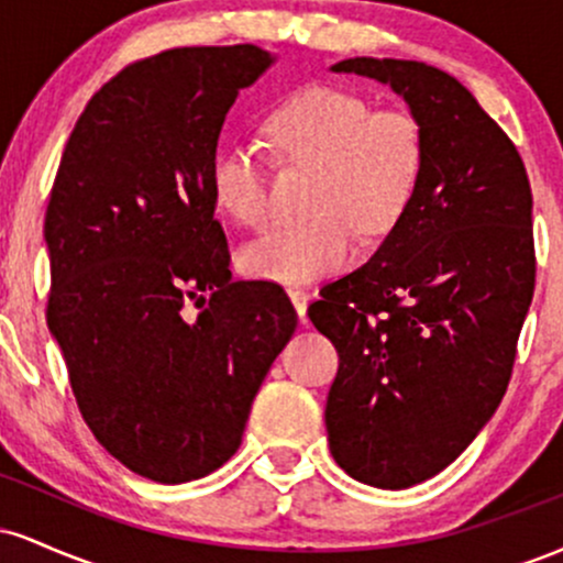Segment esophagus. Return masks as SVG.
<instances>
[{"mask_svg":"<svg viewBox=\"0 0 563 563\" xmlns=\"http://www.w3.org/2000/svg\"><path fill=\"white\" fill-rule=\"evenodd\" d=\"M288 296L290 301H294L296 312H299V318L303 320L307 318V307H309V294L303 288H288Z\"/></svg>","mask_w":563,"mask_h":563,"instance_id":"obj_1","label":"esophagus"}]
</instances>
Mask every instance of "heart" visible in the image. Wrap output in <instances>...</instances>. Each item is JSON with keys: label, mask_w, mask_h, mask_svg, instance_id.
Returning <instances> with one entry per match:
<instances>
[{"label": "heart", "mask_w": 563, "mask_h": 563, "mask_svg": "<svg viewBox=\"0 0 563 563\" xmlns=\"http://www.w3.org/2000/svg\"><path fill=\"white\" fill-rule=\"evenodd\" d=\"M277 161L314 166L307 222L275 224L238 251L254 280L309 283L339 273L367 238L397 228L421 185L426 137L405 108H373L360 92L331 84L296 89L264 119ZM211 196L245 228L269 214V164L249 142H222L211 158Z\"/></svg>", "instance_id": "1"}]
</instances>
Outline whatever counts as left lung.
<instances>
[{"label": "left lung", "mask_w": 563, "mask_h": 563, "mask_svg": "<svg viewBox=\"0 0 563 563\" xmlns=\"http://www.w3.org/2000/svg\"><path fill=\"white\" fill-rule=\"evenodd\" d=\"M331 70L389 84L426 137L405 217L307 309L339 352L331 455L352 479L405 489L448 468L508 389L534 294L532 190L514 142L455 76L391 57Z\"/></svg>", "instance_id": "obj_1"}]
</instances>
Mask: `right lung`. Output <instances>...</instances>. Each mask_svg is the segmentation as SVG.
Returning a JSON list of instances; mask_svg holds the SVG:
<instances>
[{
  "label": "right lung",
  "instance_id": "1",
  "mask_svg": "<svg viewBox=\"0 0 563 563\" xmlns=\"http://www.w3.org/2000/svg\"><path fill=\"white\" fill-rule=\"evenodd\" d=\"M273 63L254 44L132 63L87 102L49 192V333L97 442L145 479L228 463L296 331L280 286L232 283L209 185L224 115Z\"/></svg>",
  "mask_w": 563,
  "mask_h": 563
}]
</instances>
